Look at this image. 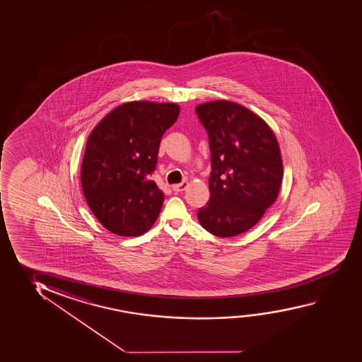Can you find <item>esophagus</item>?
Wrapping results in <instances>:
<instances>
[{"mask_svg": "<svg viewBox=\"0 0 362 362\" xmlns=\"http://www.w3.org/2000/svg\"><path fill=\"white\" fill-rule=\"evenodd\" d=\"M187 181H183V182L174 185V186H173V189H174L175 192H182V191H185V188L187 187Z\"/></svg>", "mask_w": 362, "mask_h": 362, "instance_id": "obj_1", "label": "esophagus"}]
</instances>
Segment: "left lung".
<instances>
[{
    "label": "left lung",
    "instance_id": "left-lung-1",
    "mask_svg": "<svg viewBox=\"0 0 362 362\" xmlns=\"http://www.w3.org/2000/svg\"><path fill=\"white\" fill-rule=\"evenodd\" d=\"M196 112L208 132L212 161L211 197L198 209V221L214 235H239L277 199L284 179L280 145L260 116L235 102H206Z\"/></svg>",
    "mask_w": 362,
    "mask_h": 362
}]
</instances>
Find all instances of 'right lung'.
<instances>
[{
    "label": "right lung",
    "mask_w": 362,
    "mask_h": 362,
    "mask_svg": "<svg viewBox=\"0 0 362 362\" xmlns=\"http://www.w3.org/2000/svg\"><path fill=\"white\" fill-rule=\"evenodd\" d=\"M179 115L176 103L126 102L92 130L82 159V192L107 230L139 236L159 217L164 192L149 175L161 138Z\"/></svg>",
    "instance_id": "right-lung-1"
}]
</instances>
